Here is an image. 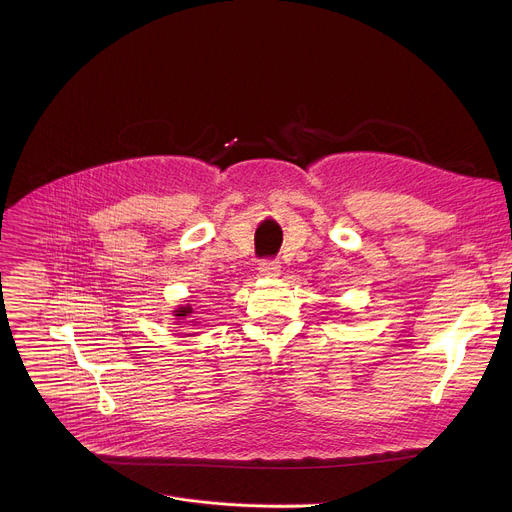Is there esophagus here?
<instances>
[{
  "mask_svg": "<svg viewBox=\"0 0 512 512\" xmlns=\"http://www.w3.org/2000/svg\"><path fill=\"white\" fill-rule=\"evenodd\" d=\"M279 271H281L279 261H261V263H259V273H261L263 277L275 279V277H279Z\"/></svg>",
  "mask_w": 512,
  "mask_h": 512,
  "instance_id": "obj_1",
  "label": "esophagus"
}]
</instances>
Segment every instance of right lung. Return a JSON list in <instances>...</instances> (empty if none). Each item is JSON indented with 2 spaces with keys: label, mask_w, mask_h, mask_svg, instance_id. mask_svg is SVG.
Segmentation results:
<instances>
[{
  "label": "right lung",
  "mask_w": 512,
  "mask_h": 512,
  "mask_svg": "<svg viewBox=\"0 0 512 512\" xmlns=\"http://www.w3.org/2000/svg\"><path fill=\"white\" fill-rule=\"evenodd\" d=\"M192 314H194L192 306H190V304H184V306H178V308L174 310V320H176V324H186V322H188L190 326H198L200 322H196V318L190 320Z\"/></svg>",
  "instance_id": "add662e5"
}]
</instances>
